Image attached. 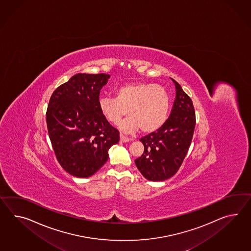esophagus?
<instances>
[{"label": "esophagus", "instance_id": "esophagus-1", "mask_svg": "<svg viewBox=\"0 0 251 251\" xmlns=\"http://www.w3.org/2000/svg\"><path fill=\"white\" fill-rule=\"evenodd\" d=\"M120 141H121V142H128L130 140L127 137H125L124 135L121 134L120 135Z\"/></svg>", "mask_w": 251, "mask_h": 251}]
</instances>
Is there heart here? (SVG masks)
Masks as SVG:
<instances>
[{
  "instance_id": "obj_1",
  "label": "heart",
  "mask_w": 251,
  "mask_h": 251,
  "mask_svg": "<svg viewBox=\"0 0 251 251\" xmlns=\"http://www.w3.org/2000/svg\"><path fill=\"white\" fill-rule=\"evenodd\" d=\"M99 108L104 118L117 124L127 113L130 116L120 123L125 133L141 128L142 132L158 130L166 123L170 110V97L162 86L147 82H132L121 86L115 97H101Z\"/></svg>"
}]
</instances>
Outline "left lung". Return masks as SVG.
Instances as JSON below:
<instances>
[{
    "instance_id": "1",
    "label": "left lung",
    "mask_w": 251,
    "mask_h": 251,
    "mask_svg": "<svg viewBox=\"0 0 251 251\" xmlns=\"http://www.w3.org/2000/svg\"><path fill=\"white\" fill-rule=\"evenodd\" d=\"M172 80L176 88V99L171 115L157 131L141 138L144 152L135 159L143 177L151 181H162L176 174L194 133L196 117L192 100L181 86Z\"/></svg>"
}]
</instances>
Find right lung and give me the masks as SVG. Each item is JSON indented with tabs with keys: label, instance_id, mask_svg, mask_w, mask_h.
Masks as SVG:
<instances>
[{
	"label": "right lung",
	"instance_id": "add662e5",
	"mask_svg": "<svg viewBox=\"0 0 251 251\" xmlns=\"http://www.w3.org/2000/svg\"><path fill=\"white\" fill-rule=\"evenodd\" d=\"M109 74H78L59 86L50 99L46 122L56 158L64 171L77 177L92 176L120 141L119 130L99 108L100 91Z\"/></svg>",
	"mask_w": 251,
	"mask_h": 251
}]
</instances>
